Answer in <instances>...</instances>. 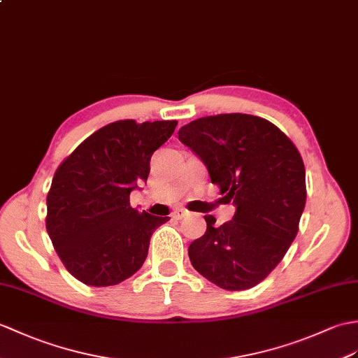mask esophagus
<instances>
[{
	"instance_id": "34e87169",
	"label": "esophagus",
	"mask_w": 358,
	"mask_h": 358,
	"mask_svg": "<svg viewBox=\"0 0 358 358\" xmlns=\"http://www.w3.org/2000/svg\"><path fill=\"white\" fill-rule=\"evenodd\" d=\"M187 215H189V212H187L186 209H177V210H173V212H172V218L181 220V218L187 217Z\"/></svg>"
}]
</instances>
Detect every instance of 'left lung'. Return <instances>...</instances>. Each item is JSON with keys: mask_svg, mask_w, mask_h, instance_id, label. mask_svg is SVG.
Instances as JSON below:
<instances>
[{"mask_svg": "<svg viewBox=\"0 0 358 358\" xmlns=\"http://www.w3.org/2000/svg\"><path fill=\"white\" fill-rule=\"evenodd\" d=\"M181 143L204 162L213 185L234 201V220L189 245L194 268L229 292L259 284L294 241L305 201V166L276 124L252 114H218L178 131Z\"/></svg>", "mask_w": 358, "mask_h": 358, "instance_id": "left-lung-1", "label": "left lung"}]
</instances>
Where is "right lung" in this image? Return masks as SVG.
<instances>
[{
  "label": "right lung",
  "mask_w": 358,
  "mask_h": 358,
  "mask_svg": "<svg viewBox=\"0 0 358 358\" xmlns=\"http://www.w3.org/2000/svg\"><path fill=\"white\" fill-rule=\"evenodd\" d=\"M177 120H117L87 137L57 166L47 194L45 227L57 256L91 287L120 284L143 265L154 230L169 221L131 207L149 162Z\"/></svg>",
  "instance_id": "add662e5"
}]
</instances>
